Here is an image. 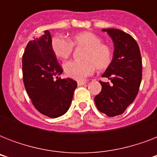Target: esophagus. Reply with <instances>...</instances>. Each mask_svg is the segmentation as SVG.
Returning a JSON list of instances; mask_svg holds the SVG:
<instances>
[{
	"instance_id": "34e87169",
	"label": "esophagus",
	"mask_w": 157,
	"mask_h": 157,
	"mask_svg": "<svg viewBox=\"0 0 157 157\" xmlns=\"http://www.w3.org/2000/svg\"><path fill=\"white\" fill-rule=\"evenodd\" d=\"M86 82V81H77V85H78L79 86H83V85H85Z\"/></svg>"
}]
</instances>
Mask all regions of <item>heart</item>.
I'll list each match as a JSON object with an SVG mask.
<instances>
[{
	"instance_id": "obj_1",
	"label": "heart",
	"mask_w": 157,
	"mask_h": 157,
	"mask_svg": "<svg viewBox=\"0 0 157 157\" xmlns=\"http://www.w3.org/2000/svg\"><path fill=\"white\" fill-rule=\"evenodd\" d=\"M73 47L86 48L82 59L84 61H69L63 65L68 77L82 81L90 76L97 68L103 71L111 65L113 59L112 47L102 42V38L90 32H81L71 36L68 40L55 36L51 40V48L54 55L60 59L71 56Z\"/></svg>"
}]
</instances>
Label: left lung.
<instances>
[{"instance_id":"1","label":"left lung","mask_w":157,"mask_h":157,"mask_svg":"<svg viewBox=\"0 0 157 157\" xmlns=\"http://www.w3.org/2000/svg\"><path fill=\"white\" fill-rule=\"evenodd\" d=\"M103 31L114 43L112 63L102 76L110 79L112 84L99 81L102 90L94 102L99 112L116 117L122 114L138 94L142 81V58L138 43L129 34L114 28Z\"/></svg>"}]
</instances>
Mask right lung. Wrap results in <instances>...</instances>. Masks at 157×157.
Listing matches in <instances>:
<instances>
[{"mask_svg":"<svg viewBox=\"0 0 157 157\" xmlns=\"http://www.w3.org/2000/svg\"><path fill=\"white\" fill-rule=\"evenodd\" d=\"M51 40L48 30L30 40L22 63L23 84L33 106L41 114L55 118L68 110L77 83L72 79L59 77L63 69L53 52Z\"/></svg>","mask_w":157,"mask_h":157,"instance_id":"right-lung-1","label":"right lung"}]
</instances>
